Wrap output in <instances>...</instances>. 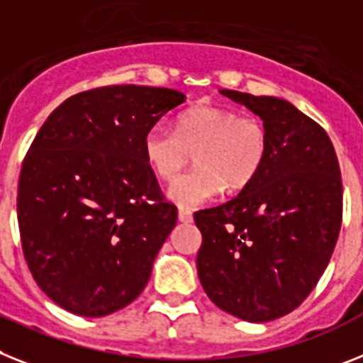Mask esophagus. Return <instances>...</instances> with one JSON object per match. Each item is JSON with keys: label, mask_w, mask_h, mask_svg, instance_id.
I'll use <instances>...</instances> for the list:
<instances>
[{"label": "esophagus", "mask_w": 363, "mask_h": 363, "mask_svg": "<svg viewBox=\"0 0 363 363\" xmlns=\"http://www.w3.org/2000/svg\"><path fill=\"white\" fill-rule=\"evenodd\" d=\"M179 221H181V223H191V221H194V214H191V210L179 208Z\"/></svg>", "instance_id": "obj_1"}]
</instances>
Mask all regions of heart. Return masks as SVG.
<instances>
[{
  "instance_id": "obj_1",
  "label": "heart",
  "mask_w": 363,
  "mask_h": 363,
  "mask_svg": "<svg viewBox=\"0 0 363 363\" xmlns=\"http://www.w3.org/2000/svg\"><path fill=\"white\" fill-rule=\"evenodd\" d=\"M266 125L233 108L196 105L181 112L175 129L151 125L142 151L151 172L173 181L196 153V169L179 177L167 196L181 206H199L227 188L236 191L251 184L267 157Z\"/></svg>"
}]
</instances>
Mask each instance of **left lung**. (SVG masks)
Instances as JSON below:
<instances>
[{
  "label": "left lung",
  "mask_w": 363,
  "mask_h": 363,
  "mask_svg": "<svg viewBox=\"0 0 363 363\" xmlns=\"http://www.w3.org/2000/svg\"><path fill=\"white\" fill-rule=\"evenodd\" d=\"M260 116L267 157L257 179L194 214L203 243L197 275L210 301L249 323L303 303L327 269L342 228V173L321 125L290 101L219 90Z\"/></svg>",
  "instance_id": "obj_1"
}]
</instances>
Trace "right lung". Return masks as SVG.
<instances>
[{
    "mask_svg": "<svg viewBox=\"0 0 363 363\" xmlns=\"http://www.w3.org/2000/svg\"><path fill=\"white\" fill-rule=\"evenodd\" d=\"M184 101L172 88H94L57 106L33 140L18 184L21 249L60 308L103 318L147 284L177 208L164 201L142 140Z\"/></svg>",
    "mask_w": 363,
    "mask_h": 363,
    "instance_id": "add662e5",
    "label": "right lung"
}]
</instances>
